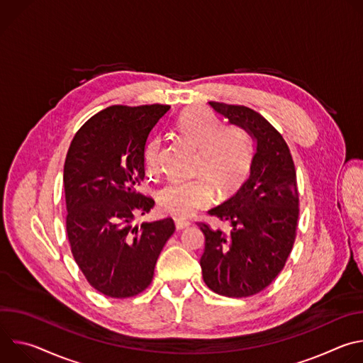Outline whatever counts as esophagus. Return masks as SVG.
Returning a JSON list of instances; mask_svg holds the SVG:
<instances>
[{
    "instance_id": "obj_1",
    "label": "esophagus",
    "mask_w": 363,
    "mask_h": 363,
    "mask_svg": "<svg viewBox=\"0 0 363 363\" xmlns=\"http://www.w3.org/2000/svg\"><path fill=\"white\" fill-rule=\"evenodd\" d=\"M189 225H191V223H188V221H179V220L175 221V227H177L178 231H182V230L188 228Z\"/></svg>"
}]
</instances>
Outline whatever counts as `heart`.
<instances>
[{
  "instance_id": "1",
  "label": "heart",
  "mask_w": 363,
  "mask_h": 363,
  "mask_svg": "<svg viewBox=\"0 0 363 363\" xmlns=\"http://www.w3.org/2000/svg\"><path fill=\"white\" fill-rule=\"evenodd\" d=\"M178 129L186 140L198 147L195 175L208 182L218 195L231 194L245 181L254 150L248 135L241 128L221 125L216 113L194 106L182 112ZM161 149L162 139L160 136L147 139L143 158L149 174L160 171ZM204 182L199 179L164 186L158 192L161 210L179 221L191 218L211 202L209 183Z\"/></svg>"
}]
</instances>
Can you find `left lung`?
Wrapping results in <instances>:
<instances>
[{"label": "left lung", "mask_w": 363, "mask_h": 363, "mask_svg": "<svg viewBox=\"0 0 363 363\" xmlns=\"http://www.w3.org/2000/svg\"><path fill=\"white\" fill-rule=\"evenodd\" d=\"M210 105L245 129L257 147L247 181L208 211L228 223L231 231L198 223L205 235L199 264L205 284L214 293L248 297L270 286L291 252L298 220L296 169L286 140L260 113L220 101Z\"/></svg>", "instance_id": "left-lung-1"}]
</instances>
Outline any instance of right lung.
I'll list each match as a JSON object with an SVG mask.
<instances>
[{
    "mask_svg": "<svg viewBox=\"0 0 363 363\" xmlns=\"http://www.w3.org/2000/svg\"><path fill=\"white\" fill-rule=\"evenodd\" d=\"M168 105H115L74 135L65 162L66 230L74 262L89 284L113 298L142 293L175 231L172 218L135 225L155 201L138 191L143 150Z\"/></svg>",
    "mask_w": 363,
    "mask_h": 363,
    "instance_id": "right-lung-1",
    "label": "right lung"
}]
</instances>
